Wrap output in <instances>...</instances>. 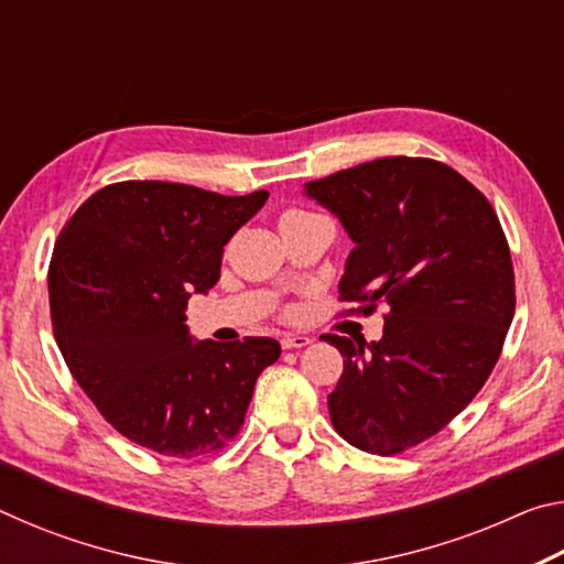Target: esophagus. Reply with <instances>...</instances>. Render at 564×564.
Listing matches in <instances>:
<instances>
[{"label":"esophagus","instance_id":"esophagus-1","mask_svg":"<svg viewBox=\"0 0 564 564\" xmlns=\"http://www.w3.org/2000/svg\"><path fill=\"white\" fill-rule=\"evenodd\" d=\"M311 343L308 336H301V333H293V336H283L281 338V346L283 350H291V348H305Z\"/></svg>","mask_w":564,"mask_h":564}]
</instances>
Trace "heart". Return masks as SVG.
I'll use <instances>...</instances> for the list:
<instances>
[{
	"label": "heart",
	"instance_id": "heart-1",
	"mask_svg": "<svg viewBox=\"0 0 564 564\" xmlns=\"http://www.w3.org/2000/svg\"><path fill=\"white\" fill-rule=\"evenodd\" d=\"M295 214H305V212H289V214H285L283 218H289V216H295Z\"/></svg>",
	"mask_w": 564,
	"mask_h": 564
}]
</instances>
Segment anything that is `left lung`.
Segmentation results:
<instances>
[{"label": "left lung", "mask_w": 564, "mask_h": 564, "mask_svg": "<svg viewBox=\"0 0 564 564\" xmlns=\"http://www.w3.org/2000/svg\"><path fill=\"white\" fill-rule=\"evenodd\" d=\"M356 241L343 313L388 303L378 343L326 333L343 356L328 395L343 441L398 455L441 433L480 393L514 316L510 246L488 198L435 159L390 156L305 184Z\"/></svg>", "instance_id": "obj_1"}]
</instances>
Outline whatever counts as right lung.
Segmentation results:
<instances>
[{"label":"right lung","mask_w":564,"mask_h":564,"mask_svg":"<svg viewBox=\"0 0 564 564\" xmlns=\"http://www.w3.org/2000/svg\"><path fill=\"white\" fill-rule=\"evenodd\" d=\"M269 191L221 196L169 181H119L64 224L50 263L56 346L123 437L159 455H214L241 431L273 338L191 343L186 301L221 275L224 246Z\"/></svg>","instance_id":"right-lung-1"}]
</instances>
